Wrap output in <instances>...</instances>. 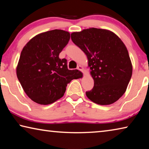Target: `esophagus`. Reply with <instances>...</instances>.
Masks as SVG:
<instances>
[{"instance_id": "obj_1", "label": "esophagus", "mask_w": 149, "mask_h": 149, "mask_svg": "<svg viewBox=\"0 0 149 149\" xmlns=\"http://www.w3.org/2000/svg\"><path fill=\"white\" fill-rule=\"evenodd\" d=\"M77 70H80V71H81V72H83L84 73V67L82 66V65H79L77 66Z\"/></svg>"}]
</instances>
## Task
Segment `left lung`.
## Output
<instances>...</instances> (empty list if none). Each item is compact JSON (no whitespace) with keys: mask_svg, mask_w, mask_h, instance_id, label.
I'll return each instance as SVG.
<instances>
[{"mask_svg":"<svg viewBox=\"0 0 149 149\" xmlns=\"http://www.w3.org/2000/svg\"><path fill=\"white\" fill-rule=\"evenodd\" d=\"M72 41L86 54L94 87L86 95L100 105L116 102L124 94L132 75L127 49L114 33L91 28L71 33Z\"/></svg>","mask_w":149,"mask_h":149,"instance_id":"1","label":"left lung"}]
</instances>
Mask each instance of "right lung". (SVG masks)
<instances>
[{
    "mask_svg": "<svg viewBox=\"0 0 149 149\" xmlns=\"http://www.w3.org/2000/svg\"><path fill=\"white\" fill-rule=\"evenodd\" d=\"M70 33L54 29L35 35L25 45L16 67V75L33 101L47 105L64 95L67 84L81 77L78 70L68 69L59 54L68 43Z\"/></svg>",
    "mask_w": 149,
    "mask_h": 149,
    "instance_id": "add662e5",
    "label": "right lung"
}]
</instances>
